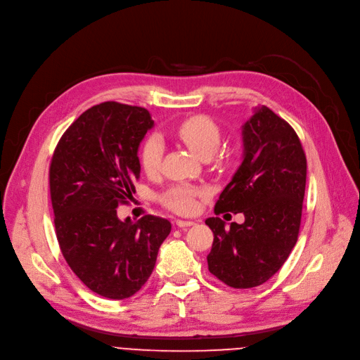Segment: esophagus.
<instances>
[{"label": "esophagus", "instance_id": "34e87169", "mask_svg": "<svg viewBox=\"0 0 360 360\" xmlns=\"http://www.w3.org/2000/svg\"><path fill=\"white\" fill-rule=\"evenodd\" d=\"M176 225H177L179 228H190V226L196 225V222H193V221H183V219H177V221H176Z\"/></svg>", "mask_w": 360, "mask_h": 360}]
</instances>
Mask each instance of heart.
I'll use <instances>...</instances> for the list:
<instances>
[{"label": "heart", "mask_w": 360, "mask_h": 360, "mask_svg": "<svg viewBox=\"0 0 360 360\" xmlns=\"http://www.w3.org/2000/svg\"><path fill=\"white\" fill-rule=\"evenodd\" d=\"M173 134L190 151L202 160L212 157L221 145L222 134L218 123L206 115H193L180 122L173 128ZM164 148L157 136H150L142 143L139 162L148 176H154L162 161ZM224 155H217V161H222ZM205 192L199 187L188 184H176L160 196L161 203L177 214H190L196 207V199Z\"/></svg>", "instance_id": "1"}]
</instances>
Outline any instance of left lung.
<instances>
[{
    "instance_id": "8db88e82",
    "label": "left lung",
    "mask_w": 360,
    "mask_h": 360,
    "mask_svg": "<svg viewBox=\"0 0 360 360\" xmlns=\"http://www.w3.org/2000/svg\"><path fill=\"white\" fill-rule=\"evenodd\" d=\"M244 160L215 203V215L244 214V224L207 218L214 232L209 271L225 285L248 289L267 282L298 241L307 157L292 126L269 108L243 126Z\"/></svg>"
}]
</instances>
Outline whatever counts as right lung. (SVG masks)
I'll return each instance as SVG.
<instances>
[{
    "label": "right lung",
    "mask_w": 360,
    "mask_h": 360,
    "mask_svg": "<svg viewBox=\"0 0 360 360\" xmlns=\"http://www.w3.org/2000/svg\"><path fill=\"white\" fill-rule=\"evenodd\" d=\"M154 120L138 105L104 101L60 136L49 167L53 222L63 259L78 279L109 300L135 295L151 276L172 224L145 215L120 221L139 179L138 146Z\"/></svg>",
    "instance_id": "obj_1"
}]
</instances>
